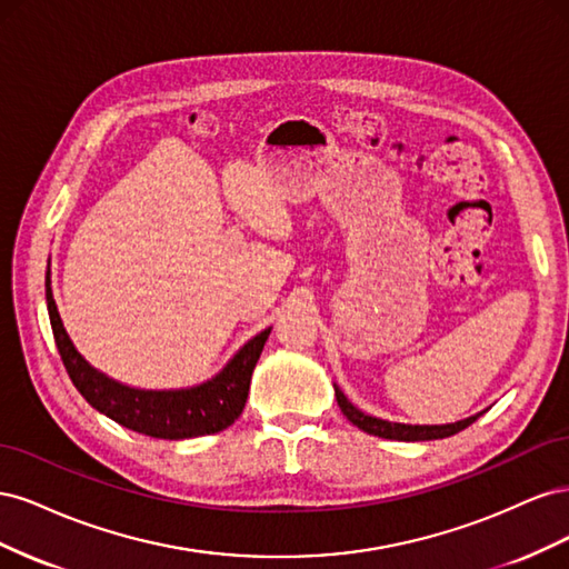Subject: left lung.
<instances>
[{"mask_svg":"<svg viewBox=\"0 0 569 569\" xmlns=\"http://www.w3.org/2000/svg\"><path fill=\"white\" fill-rule=\"evenodd\" d=\"M335 396H337V403L341 408L343 416H347L349 422H353L358 429H363L368 435L375 437H382V439H393V441H429V439H443V437H453L458 432H462L465 427H470L479 416L468 418V420H460L453 425H399V422H387V420H377L372 416H366V412H360L353 403H349L347 396L341 393L339 387H335Z\"/></svg>","mask_w":569,"mask_h":569,"instance_id":"obj_1","label":"left lung"}]
</instances>
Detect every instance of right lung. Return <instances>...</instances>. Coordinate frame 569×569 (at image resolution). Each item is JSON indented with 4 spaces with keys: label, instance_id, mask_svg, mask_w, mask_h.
<instances>
[{
    "label": "right lung",
    "instance_id": "right-lung-1",
    "mask_svg": "<svg viewBox=\"0 0 569 569\" xmlns=\"http://www.w3.org/2000/svg\"><path fill=\"white\" fill-rule=\"evenodd\" d=\"M49 282L47 270V311L63 368L76 389L84 396V401L104 412L107 418L132 429V432L178 441L222 432L242 416L251 372L261 358L270 327L244 343L228 368L216 375L211 382L180 391H140L109 380L107 375L90 368L88 360L76 351L61 325Z\"/></svg>",
    "mask_w": 569,
    "mask_h": 569
}]
</instances>
